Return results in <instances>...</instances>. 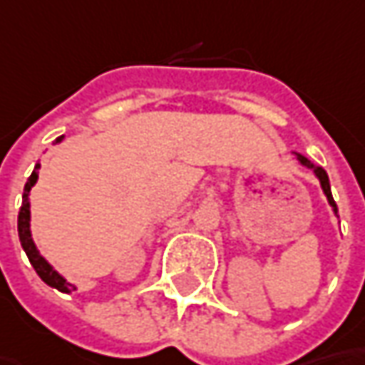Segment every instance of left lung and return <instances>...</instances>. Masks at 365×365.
Segmentation results:
<instances>
[{
  "instance_id": "1",
  "label": "left lung",
  "mask_w": 365,
  "mask_h": 365,
  "mask_svg": "<svg viewBox=\"0 0 365 365\" xmlns=\"http://www.w3.org/2000/svg\"><path fill=\"white\" fill-rule=\"evenodd\" d=\"M294 157H296V161L300 163L302 167H307V169H310L314 175H317V180L321 182V187H323V194L327 196V202H329V206L333 208V214L339 218V214H337V204H335V200H333V194H331V183H329V175H327V171L323 169V167L314 165L310 159H307L304 155H300V153L294 151Z\"/></svg>"
}]
</instances>
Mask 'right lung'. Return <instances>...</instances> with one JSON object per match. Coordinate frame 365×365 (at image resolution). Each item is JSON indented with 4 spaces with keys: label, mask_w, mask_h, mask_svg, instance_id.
Segmentation results:
<instances>
[{
    "label": "right lung",
    "mask_w": 365,
    "mask_h": 365,
    "mask_svg": "<svg viewBox=\"0 0 365 365\" xmlns=\"http://www.w3.org/2000/svg\"><path fill=\"white\" fill-rule=\"evenodd\" d=\"M63 138H65V136H58V138L55 140L56 145H58ZM38 169H40V163H36L34 171H32V175L28 178V182H26L24 185L22 206H20V212H18V237H20L22 249L26 251V255H28V259H30V263H32V267L36 269V274L40 276V279H42L46 286H51V288L58 290V292L71 294L73 290H77V286H75V284H69V282H67V277L61 276L55 267H53L51 263L46 262V259L40 255L38 247H36L34 239H32V230H30V190L36 185V182H38Z\"/></svg>",
    "instance_id": "1"
}]
</instances>
